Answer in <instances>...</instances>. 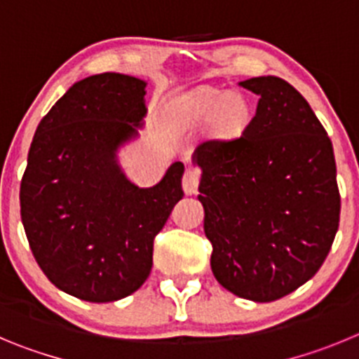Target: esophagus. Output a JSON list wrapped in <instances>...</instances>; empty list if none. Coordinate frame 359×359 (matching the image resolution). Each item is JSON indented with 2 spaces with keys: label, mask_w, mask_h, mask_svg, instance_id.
Segmentation results:
<instances>
[{
  "label": "esophagus",
  "mask_w": 359,
  "mask_h": 359,
  "mask_svg": "<svg viewBox=\"0 0 359 359\" xmlns=\"http://www.w3.org/2000/svg\"><path fill=\"white\" fill-rule=\"evenodd\" d=\"M198 180H200V172L196 168H187L186 173L182 177V187L186 195H195L196 189H198Z\"/></svg>",
  "instance_id": "obj_1"
}]
</instances>
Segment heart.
<instances>
[{
  "instance_id": "heart-1",
  "label": "heart",
  "mask_w": 359,
  "mask_h": 359,
  "mask_svg": "<svg viewBox=\"0 0 359 359\" xmlns=\"http://www.w3.org/2000/svg\"><path fill=\"white\" fill-rule=\"evenodd\" d=\"M191 116L198 121H215L216 130L225 137H236L247 128L252 109L240 93L202 89L191 102Z\"/></svg>"
}]
</instances>
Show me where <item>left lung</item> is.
<instances>
[{
	"instance_id": "left-lung-1",
	"label": "left lung",
	"mask_w": 359,
	"mask_h": 359,
	"mask_svg": "<svg viewBox=\"0 0 359 359\" xmlns=\"http://www.w3.org/2000/svg\"><path fill=\"white\" fill-rule=\"evenodd\" d=\"M259 96L243 134L196 147L198 200L225 290L254 302L295 292L322 266L340 222L331 140L304 96L279 76L240 82Z\"/></svg>"
}]
</instances>
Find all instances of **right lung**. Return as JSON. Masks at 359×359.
Instances as JSON below:
<instances>
[{"mask_svg": "<svg viewBox=\"0 0 359 359\" xmlns=\"http://www.w3.org/2000/svg\"><path fill=\"white\" fill-rule=\"evenodd\" d=\"M144 80L102 73L75 82L41 119L21 180L34 257L62 292L112 302L143 286L154 240L184 196L180 161L151 187L123 173L118 150L144 125Z\"/></svg>", "mask_w": 359, "mask_h": 359, "instance_id": "1", "label": "right lung"}]
</instances>
